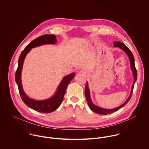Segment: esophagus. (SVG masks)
Returning <instances> with one entry per match:
<instances>
[{"mask_svg": "<svg viewBox=\"0 0 149 149\" xmlns=\"http://www.w3.org/2000/svg\"><path fill=\"white\" fill-rule=\"evenodd\" d=\"M79 73H81V74H82L86 75L87 72V71H86V70H84V69H82V70H81L79 71Z\"/></svg>", "mask_w": 149, "mask_h": 149, "instance_id": "obj_1", "label": "esophagus"}]
</instances>
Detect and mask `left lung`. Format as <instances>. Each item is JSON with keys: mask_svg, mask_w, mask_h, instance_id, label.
Masks as SVG:
<instances>
[{"mask_svg": "<svg viewBox=\"0 0 149 149\" xmlns=\"http://www.w3.org/2000/svg\"><path fill=\"white\" fill-rule=\"evenodd\" d=\"M114 45V47H118L119 49H120L121 50H123L126 54V55L128 56L129 61H130V68L132 69V75H133V78H134V82L132 83V88H131V92L130 94V95L129 96L128 98L126 99V100L121 105H120L119 106L114 108V109H104L102 108L101 107H99L98 106L95 105L92 101L91 98V96H90V91L88 87V82H87L86 83L87 84L86 85V87H85V96L87 99V102L88 103V105L90 107V109L94 112L99 114H103V115H106V114H111L113 113H114L116 111L119 110L120 109H121L122 107H123L124 106H125L127 103L129 101V100L132 97V91H133V88H134V84L136 81L137 79V71L136 70L135 68V63H134V56L132 55V52L130 50H129V49L123 43L120 42H114L113 43Z\"/></svg>", "mask_w": 149, "mask_h": 149, "instance_id": "1", "label": "left lung"}]
</instances>
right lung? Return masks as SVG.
<instances>
[{"instance_id": "add662e5", "label": "right lung", "mask_w": 149, "mask_h": 149, "mask_svg": "<svg viewBox=\"0 0 149 149\" xmlns=\"http://www.w3.org/2000/svg\"><path fill=\"white\" fill-rule=\"evenodd\" d=\"M56 42V38L54 35L46 34L42 35L34 39L26 46L22 52L18 59V66L15 74V81L21 98L28 107L38 112L50 113L56 110L63 101L68 84L75 75V73L72 72L63 77L54 95L47 99L43 100L32 99L29 97L24 91L21 80V75L24 61L27 54L33 48L44 45H54Z\"/></svg>"}]
</instances>
